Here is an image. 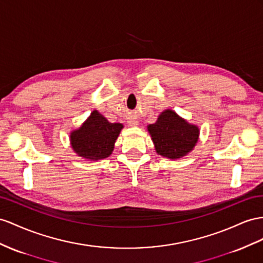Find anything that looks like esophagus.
Instances as JSON below:
<instances>
[{
	"label": "esophagus",
	"instance_id": "1",
	"mask_svg": "<svg viewBox=\"0 0 263 263\" xmlns=\"http://www.w3.org/2000/svg\"><path fill=\"white\" fill-rule=\"evenodd\" d=\"M138 124H139V122H138V120H136V119H132V120L129 121V125H131V126H136Z\"/></svg>",
	"mask_w": 263,
	"mask_h": 263
}]
</instances>
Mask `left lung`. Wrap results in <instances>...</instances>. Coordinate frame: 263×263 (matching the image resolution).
<instances>
[{"label": "left lung", "instance_id": "8db88e82", "mask_svg": "<svg viewBox=\"0 0 263 263\" xmlns=\"http://www.w3.org/2000/svg\"><path fill=\"white\" fill-rule=\"evenodd\" d=\"M156 152L161 157L177 160L187 156L198 143L200 130L171 109L160 113L156 123L146 126Z\"/></svg>", "mask_w": 263, "mask_h": 263}]
</instances>
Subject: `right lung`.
Returning <instances> with one entry per match:
<instances>
[{
  "mask_svg": "<svg viewBox=\"0 0 263 263\" xmlns=\"http://www.w3.org/2000/svg\"><path fill=\"white\" fill-rule=\"evenodd\" d=\"M122 129V123H111L98 110H94L80 127L70 132L71 147L78 157L84 160L106 159L112 154Z\"/></svg>",
  "mask_w": 263,
  "mask_h": 263,
  "instance_id": "1",
  "label": "right lung"
}]
</instances>
